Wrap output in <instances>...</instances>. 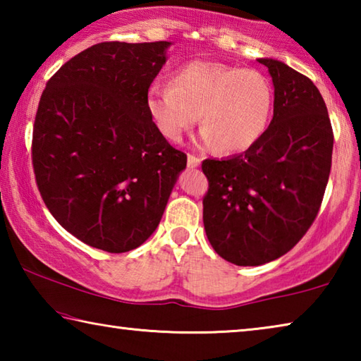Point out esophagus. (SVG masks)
<instances>
[{
    "label": "esophagus",
    "instance_id": "1",
    "mask_svg": "<svg viewBox=\"0 0 361 361\" xmlns=\"http://www.w3.org/2000/svg\"><path fill=\"white\" fill-rule=\"evenodd\" d=\"M188 167L189 169H197L200 167V159L192 154H188Z\"/></svg>",
    "mask_w": 361,
    "mask_h": 361
}]
</instances>
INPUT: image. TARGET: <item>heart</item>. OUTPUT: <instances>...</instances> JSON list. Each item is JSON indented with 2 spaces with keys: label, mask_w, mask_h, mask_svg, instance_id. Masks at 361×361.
<instances>
[{
  "label": "heart",
  "mask_w": 361,
  "mask_h": 361,
  "mask_svg": "<svg viewBox=\"0 0 361 361\" xmlns=\"http://www.w3.org/2000/svg\"><path fill=\"white\" fill-rule=\"evenodd\" d=\"M146 106L164 137L178 142L199 119V140L219 151L240 152L266 132L274 108V89L256 70L195 60L180 66L172 87L152 84Z\"/></svg>",
  "instance_id": "obj_1"
}]
</instances>
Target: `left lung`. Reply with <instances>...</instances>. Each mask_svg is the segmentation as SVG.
I'll return each mask as SVG.
<instances>
[{
	"instance_id": "8db88e82",
	"label": "left lung",
	"mask_w": 361,
	"mask_h": 361,
	"mask_svg": "<svg viewBox=\"0 0 361 361\" xmlns=\"http://www.w3.org/2000/svg\"><path fill=\"white\" fill-rule=\"evenodd\" d=\"M274 84V118L240 154L205 159L204 226L237 266H261L301 240L319 213L331 170L333 129L315 84L276 59H258Z\"/></svg>"
}]
</instances>
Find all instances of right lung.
Here are the masks:
<instances>
[{"label": "right lung", "mask_w": 361, "mask_h": 361, "mask_svg": "<svg viewBox=\"0 0 361 361\" xmlns=\"http://www.w3.org/2000/svg\"><path fill=\"white\" fill-rule=\"evenodd\" d=\"M170 46L100 42L68 60L41 95L32 143L41 197L63 229L103 252L148 240L186 169L146 106Z\"/></svg>", "instance_id": "1"}]
</instances>
